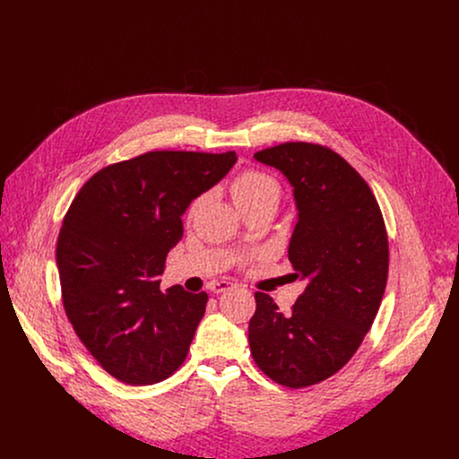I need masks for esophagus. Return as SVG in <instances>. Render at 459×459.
<instances>
[{
  "label": "esophagus",
  "instance_id": "34e87169",
  "mask_svg": "<svg viewBox=\"0 0 459 459\" xmlns=\"http://www.w3.org/2000/svg\"><path fill=\"white\" fill-rule=\"evenodd\" d=\"M209 289L214 292V294H221V292H227L232 289V283L230 281H212L209 285Z\"/></svg>",
  "mask_w": 459,
  "mask_h": 459
}]
</instances>
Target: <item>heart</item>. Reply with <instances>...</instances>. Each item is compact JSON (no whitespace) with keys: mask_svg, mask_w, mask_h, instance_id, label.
<instances>
[{"mask_svg":"<svg viewBox=\"0 0 459 459\" xmlns=\"http://www.w3.org/2000/svg\"><path fill=\"white\" fill-rule=\"evenodd\" d=\"M229 190L234 204L245 216L261 209H276L283 194L281 183L273 174L257 169H247L239 172L230 181ZM202 204L204 198L192 202V205L188 207V218L200 211Z\"/></svg>","mask_w":459,"mask_h":459,"instance_id":"obj_1","label":"heart"}]
</instances>
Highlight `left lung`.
I'll return each instance as SVG.
<instances>
[{
	"mask_svg": "<svg viewBox=\"0 0 459 459\" xmlns=\"http://www.w3.org/2000/svg\"><path fill=\"white\" fill-rule=\"evenodd\" d=\"M254 158L294 186L289 259L308 285L290 314L255 292L248 345L273 381L303 388L343 368L372 326L388 276L386 229L367 181L333 149L289 142Z\"/></svg>",
	"mask_w": 459,
	"mask_h": 459,
	"instance_id": "1",
	"label": "left lung"
}]
</instances>
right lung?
<instances>
[{
    "mask_svg": "<svg viewBox=\"0 0 459 459\" xmlns=\"http://www.w3.org/2000/svg\"><path fill=\"white\" fill-rule=\"evenodd\" d=\"M223 154L152 151L98 170L76 194L56 261L69 321L94 359L126 385H154L185 361L207 292L160 290L181 216L236 163Z\"/></svg>",
    "mask_w": 459,
    "mask_h": 459,
    "instance_id": "right-lung-1",
    "label": "right lung"
}]
</instances>
